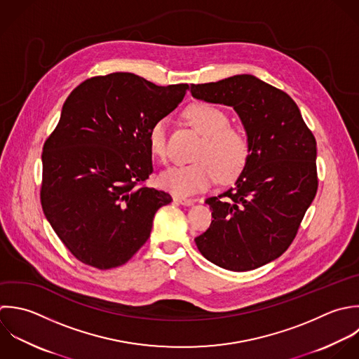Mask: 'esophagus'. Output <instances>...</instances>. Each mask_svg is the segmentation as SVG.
<instances>
[{"label":"esophagus","instance_id":"obj_1","mask_svg":"<svg viewBox=\"0 0 359 359\" xmlns=\"http://www.w3.org/2000/svg\"><path fill=\"white\" fill-rule=\"evenodd\" d=\"M173 200H175V203H177V204H180V205H184V207H190V205L194 204V200H193V198H186V197H179V196H176V197H173Z\"/></svg>","mask_w":359,"mask_h":359}]
</instances>
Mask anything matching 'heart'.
Masks as SVG:
<instances>
[{
    "label": "heart",
    "instance_id": "b5f03b06",
    "mask_svg": "<svg viewBox=\"0 0 359 359\" xmlns=\"http://www.w3.org/2000/svg\"><path fill=\"white\" fill-rule=\"evenodd\" d=\"M190 124L203 135L196 152V162L166 169L159 184L179 197H189L211 187L218 177L233 179L245 168L249 158L246 135L229 126L228 114L219 107L198 102L184 111ZM151 152L163 158L166 154V120H158L148 133Z\"/></svg>",
    "mask_w": 359,
    "mask_h": 359
}]
</instances>
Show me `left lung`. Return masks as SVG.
I'll use <instances>...</instances> for the list:
<instances>
[{
    "label": "left lung",
    "instance_id": "left-lung-1",
    "mask_svg": "<svg viewBox=\"0 0 359 359\" xmlns=\"http://www.w3.org/2000/svg\"><path fill=\"white\" fill-rule=\"evenodd\" d=\"M190 92L233 107L249 142L235 186L205 200L214 219L196 245L225 270L259 269L290 248L316 196V140L292 97L255 75L191 85Z\"/></svg>",
    "mask_w": 359,
    "mask_h": 359
}]
</instances>
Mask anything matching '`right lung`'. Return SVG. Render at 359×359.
<instances>
[{
	"label": "right lung",
	"instance_id": "1",
	"mask_svg": "<svg viewBox=\"0 0 359 359\" xmlns=\"http://www.w3.org/2000/svg\"><path fill=\"white\" fill-rule=\"evenodd\" d=\"M187 83L158 86L131 72L93 76L62 104L43 147V212L82 263L109 270L148 241L170 194L138 186L154 172L148 133L183 100Z\"/></svg>",
	"mask_w": 359,
	"mask_h": 359
}]
</instances>
